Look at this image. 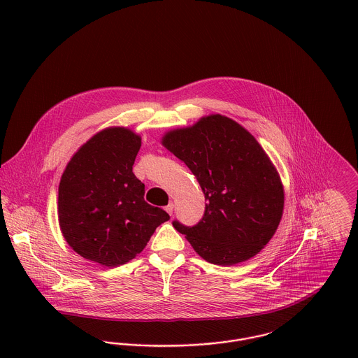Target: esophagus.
<instances>
[{"mask_svg": "<svg viewBox=\"0 0 358 358\" xmlns=\"http://www.w3.org/2000/svg\"><path fill=\"white\" fill-rule=\"evenodd\" d=\"M173 208H175V206H173V203H169V204L165 206V210H166L169 215H172V212H173Z\"/></svg>", "mask_w": 358, "mask_h": 358, "instance_id": "34e87169", "label": "esophagus"}]
</instances>
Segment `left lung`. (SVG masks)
<instances>
[{
    "label": "left lung",
    "instance_id": "obj_1",
    "mask_svg": "<svg viewBox=\"0 0 358 358\" xmlns=\"http://www.w3.org/2000/svg\"><path fill=\"white\" fill-rule=\"evenodd\" d=\"M161 143L189 166L206 200L196 226L175 220L173 227L209 263L233 266L257 255L280 224L284 187L255 138L234 120L210 114L166 132Z\"/></svg>",
    "mask_w": 358,
    "mask_h": 358
}]
</instances>
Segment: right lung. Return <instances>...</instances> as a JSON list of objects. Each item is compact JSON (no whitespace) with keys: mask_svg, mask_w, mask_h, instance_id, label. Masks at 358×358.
Here are the masks:
<instances>
[{"mask_svg":"<svg viewBox=\"0 0 358 358\" xmlns=\"http://www.w3.org/2000/svg\"><path fill=\"white\" fill-rule=\"evenodd\" d=\"M142 138L124 127L94 135L71 157L59 183L57 217L66 243L106 267L141 254L169 215L145 201L132 165Z\"/></svg>","mask_w":358,"mask_h":358,"instance_id":"add662e5","label":"right lung"}]
</instances>
